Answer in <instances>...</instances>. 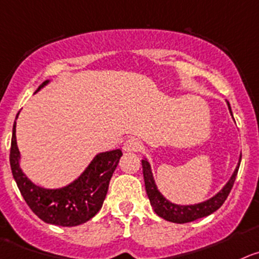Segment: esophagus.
Returning <instances> with one entry per match:
<instances>
[{
	"label": "esophagus",
	"instance_id": "esophagus-1",
	"mask_svg": "<svg viewBox=\"0 0 259 259\" xmlns=\"http://www.w3.org/2000/svg\"><path fill=\"white\" fill-rule=\"evenodd\" d=\"M142 142L138 139V138L132 137L129 139H126L124 143V151L125 152H138L142 149Z\"/></svg>",
	"mask_w": 259,
	"mask_h": 259
}]
</instances>
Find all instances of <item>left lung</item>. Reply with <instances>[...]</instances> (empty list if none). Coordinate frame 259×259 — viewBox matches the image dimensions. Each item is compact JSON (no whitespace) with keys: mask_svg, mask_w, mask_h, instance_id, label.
I'll return each mask as SVG.
<instances>
[{"mask_svg":"<svg viewBox=\"0 0 259 259\" xmlns=\"http://www.w3.org/2000/svg\"><path fill=\"white\" fill-rule=\"evenodd\" d=\"M229 108H230L231 112L230 105H229ZM231 115H233V113H231ZM239 165H240V161H239ZM239 165L238 167L235 168V171H234L233 176H231V179L229 180L228 184L225 185L224 189H222L221 192L217 193L213 198H211V199L206 200V202L203 203H198V204H194V206H178V204H174V203L168 202V200L166 199V198H163V195L157 190L153 176H152L151 166H149V163L147 162L146 159L142 161L144 183H146V190L154 212H156L159 217H162V219L167 220V221L176 222V224H185V222L195 221V220L206 217L208 216V214L213 213L214 211H217V209L224 204V202L226 200V198L229 197L231 189H233L236 175H238Z\"/></svg>","mask_w":259,"mask_h":259,"instance_id":"obj_1","label":"left lung"}]
</instances>
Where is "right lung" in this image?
I'll list each match as a JSON object with an SVG mask.
<instances>
[{
    "label": "right lung",
    "mask_w": 259,
    "mask_h": 259,
    "mask_svg": "<svg viewBox=\"0 0 259 259\" xmlns=\"http://www.w3.org/2000/svg\"><path fill=\"white\" fill-rule=\"evenodd\" d=\"M47 83V80L43 81L39 88ZM15 132L16 124H14L10 165L19 190L29 208L47 224L60 226H78L96 216L102 207L108 184L122 152L115 149L97 154L80 178L74 183L61 189H45L33 184L19 167L20 152L16 146Z\"/></svg>",
    "instance_id": "right-lung-1"
}]
</instances>
